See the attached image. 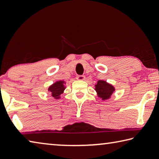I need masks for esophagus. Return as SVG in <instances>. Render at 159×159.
I'll return each instance as SVG.
<instances>
[{
	"label": "esophagus",
	"mask_w": 159,
	"mask_h": 159,
	"mask_svg": "<svg viewBox=\"0 0 159 159\" xmlns=\"http://www.w3.org/2000/svg\"><path fill=\"white\" fill-rule=\"evenodd\" d=\"M76 78H77V80H80V81H82V80H84L85 76H84V75H77Z\"/></svg>",
	"instance_id": "1"
}]
</instances>
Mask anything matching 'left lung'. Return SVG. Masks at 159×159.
I'll use <instances>...</instances> for the list:
<instances>
[{"label":"left lung","instance_id":"obj_1","mask_svg":"<svg viewBox=\"0 0 159 159\" xmlns=\"http://www.w3.org/2000/svg\"><path fill=\"white\" fill-rule=\"evenodd\" d=\"M95 90L96 91L98 96L102 100H107L110 98L111 95L115 91V87L112 85L108 84L103 80H98L95 85Z\"/></svg>","mask_w":159,"mask_h":159}]
</instances>
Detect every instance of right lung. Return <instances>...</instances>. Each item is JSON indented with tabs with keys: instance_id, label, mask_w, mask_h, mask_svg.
<instances>
[{
	"instance_id": "right-lung-1",
	"label": "right lung",
	"mask_w": 159,
	"mask_h": 159,
	"mask_svg": "<svg viewBox=\"0 0 159 159\" xmlns=\"http://www.w3.org/2000/svg\"><path fill=\"white\" fill-rule=\"evenodd\" d=\"M65 82L64 81H58L50 86L48 89V91L52 93V96L54 98H59L60 95L62 94L66 87L64 86Z\"/></svg>"
}]
</instances>
